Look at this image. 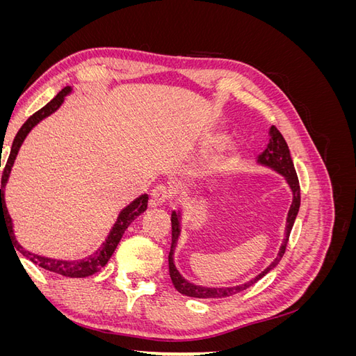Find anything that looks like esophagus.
I'll use <instances>...</instances> for the list:
<instances>
[{
	"mask_svg": "<svg viewBox=\"0 0 356 356\" xmlns=\"http://www.w3.org/2000/svg\"><path fill=\"white\" fill-rule=\"evenodd\" d=\"M170 196L172 193L170 190L166 187V186H156L153 190H152V199L154 202V204H163L166 203L168 200H170Z\"/></svg>",
	"mask_w": 356,
	"mask_h": 356,
	"instance_id": "esophagus-1",
	"label": "esophagus"
}]
</instances>
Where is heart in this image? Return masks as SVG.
Listing matches in <instances>:
<instances>
[{"label": "heart", "instance_id": "1", "mask_svg": "<svg viewBox=\"0 0 356 356\" xmlns=\"http://www.w3.org/2000/svg\"><path fill=\"white\" fill-rule=\"evenodd\" d=\"M225 136L222 134H217L213 135L211 138L207 139V143H204V148L208 149H213L220 147L222 143H224ZM238 153H239V147L238 144L234 143H230L229 145H225L222 148V152L220 154L215 156L209 163L207 165V172L209 175H217V174H222V172L227 170L233 163L236 157H238Z\"/></svg>", "mask_w": 356, "mask_h": 356}]
</instances>
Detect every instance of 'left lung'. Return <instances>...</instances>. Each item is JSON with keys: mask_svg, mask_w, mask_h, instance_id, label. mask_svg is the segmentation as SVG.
<instances>
[{"mask_svg": "<svg viewBox=\"0 0 356 356\" xmlns=\"http://www.w3.org/2000/svg\"><path fill=\"white\" fill-rule=\"evenodd\" d=\"M268 144L266 147L264 152L257 157V163L270 168L272 170L281 174L286 184L291 188V193H293V202H291V207L286 215V224H285V236L281 248H279L277 255L275 260L268 264L261 273H258L255 277H252L251 281H246L241 285H234V286H203V285H196L182 276L178 268L175 266L174 260V254H175V248L178 243V239L181 236V222H182V211H172V245H170V252H169V273L170 279L174 286L179 291L181 294H184L187 297H196V298H222V297H230L233 294H238L241 291L250 288L254 285L257 281H260L263 276H266L268 272L273 270V268L279 264V261L282 260V257L286 250V243L289 239V233L293 230L294 221L297 218V213L300 209V184H298V178H297V172L293 163V159H291V153L288 144L284 139L282 134L277 131L275 126L268 129Z\"/></svg>", "mask_w": 356, "mask_h": 356, "instance_id": "obj_1", "label": "left lung"}]
</instances>
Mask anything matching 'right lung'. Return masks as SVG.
<instances>
[{
  "label": "right lung",
  "mask_w": 356,
  "mask_h": 356,
  "mask_svg": "<svg viewBox=\"0 0 356 356\" xmlns=\"http://www.w3.org/2000/svg\"><path fill=\"white\" fill-rule=\"evenodd\" d=\"M72 93V88L71 86H67L63 88L55 98H53L46 106H42L41 110H38L35 114H32L28 120L24 123V126L19 129L17 135L15 136V141L12 145V152H10V156L7 159L6 168L3 170V178H1V188H0V229L4 227L10 238L13 241V245L16 250H19L25 257H28L32 263L38 264L40 267L46 268V270L59 273L62 276L67 277H86L90 276L96 272H99L101 268L108 263V260L111 258L113 252L115 251V248L120 242L123 233L126 232V229L131 225V222L139 217L144 211H147V204H148V195H141L139 197H136L134 202H131L127 204L126 208H123L118 213L117 221L114 222L113 229L110 230L108 236H106L105 242L101 245L99 250H96L93 254H90L89 257L83 258V260H58V258H50V257H44V255H38V254H32L29 251H26L25 248L20 245L15 236V230H13V221L12 217H10L8 209L6 207V195H4V188L7 186V181L10 177V172H12V168L15 165V160L17 157V153L20 147H22L25 138L28 136V134L34 129L41 120H44L46 117L51 115L56 110H59V106L65 101V96ZM1 166V165H0Z\"/></svg>",
  "instance_id": "1"
}]
</instances>
